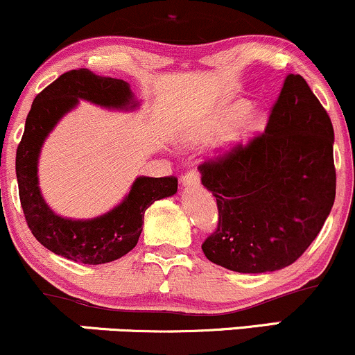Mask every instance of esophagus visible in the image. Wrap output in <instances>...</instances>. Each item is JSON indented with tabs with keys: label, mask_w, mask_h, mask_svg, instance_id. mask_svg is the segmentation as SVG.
Returning <instances> with one entry per match:
<instances>
[{
	"label": "esophagus",
	"mask_w": 355,
	"mask_h": 355,
	"mask_svg": "<svg viewBox=\"0 0 355 355\" xmlns=\"http://www.w3.org/2000/svg\"><path fill=\"white\" fill-rule=\"evenodd\" d=\"M200 183V173L197 170H190L182 177V185L183 187H197Z\"/></svg>",
	"instance_id": "esophagus-1"
}]
</instances>
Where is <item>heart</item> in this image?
<instances>
[{
    "label": "heart",
    "instance_id": "1",
    "mask_svg": "<svg viewBox=\"0 0 355 355\" xmlns=\"http://www.w3.org/2000/svg\"><path fill=\"white\" fill-rule=\"evenodd\" d=\"M250 112H252L250 101L237 100L234 101V103L227 105V107L218 113V116L215 118L214 123L210 125V133L225 132V130H229L232 126L240 123L243 118H247ZM263 128H266V120H263V116L260 115L250 116V120L247 121L245 126L232 137V141H234V144H245V141L250 140V138L259 135Z\"/></svg>",
    "mask_w": 355,
    "mask_h": 355
}]
</instances>
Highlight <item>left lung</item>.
I'll use <instances>...</instances> for the list:
<instances>
[{
	"instance_id": "obj_1",
	"label": "left lung",
	"mask_w": 355,
	"mask_h": 355,
	"mask_svg": "<svg viewBox=\"0 0 355 355\" xmlns=\"http://www.w3.org/2000/svg\"><path fill=\"white\" fill-rule=\"evenodd\" d=\"M198 170L218 207L207 259L242 274L280 270L315 240L336 200L332 121L307 81L287 75L266 132Z\"/></svg>"
}]
</instances>
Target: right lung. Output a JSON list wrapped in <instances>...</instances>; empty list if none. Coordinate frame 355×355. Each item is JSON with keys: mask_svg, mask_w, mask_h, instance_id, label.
Masks as SVG:
<instances>
[{"mask_svg": "<svg viewBox=\"0 0 355 355\" xmlns=\"http://www.w3.org/2000/svg\"><path fill=\"white\" fill-rule=\"evenodd\" d=\"M78 100L116 110H133L138 105L123 80L98 76L87 68L63 73L38 93L31 105L16 150V178L24 218L35 239L53 254L98 266L120 259L137 245L145 210L153 202L177 193L178 180L138 177L123 202L100 217L73 220L56 215L40 191L38 157L48 133Z\"/></svg>", "mask_w": 355, "mask_h": 355, "instance_id": "add662e5", "label": "right lung"}]
</instances>
